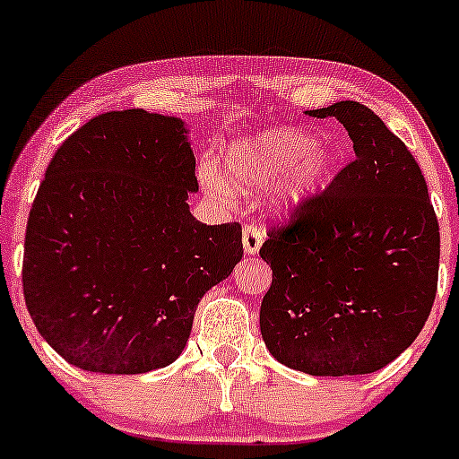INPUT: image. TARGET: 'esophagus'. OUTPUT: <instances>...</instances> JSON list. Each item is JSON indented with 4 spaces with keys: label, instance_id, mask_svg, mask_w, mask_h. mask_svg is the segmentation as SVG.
<instances>
[{
    "label": "esophagus",
    "instance_id": "obj_1",
    "mask_svg": "<svg viewBox=\"0 0 459 459\" xmlns=\"http://www.w3.org/2000/svg\"><path fill=\"white\" fill-rule=\"evenodd\" d=\"M263 244V229L256 224H247L244 229V250L246 255H256Z\"/></svg>",
    "mask_w": 459,
    "mask_h": 459
}]
</instances>
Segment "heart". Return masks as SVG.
Masks as SVG:
<instances>
[{
	"label": "heart",
	"mask_w": 459,
	"mask_h": 459,
	"mask_svg": "<svg viewBox=\"0 0 459 459\" xmlns=\"http://www.w3.org/2000/svg\"><path fill=\"white\" fill-rule=\"evenodd\" d=\"M334 161L332 146L319 142L317 135L293 127L265 129L252 138L237 140L224 152L229 181L244 192L265 186L282 174L273 187V203L287 212L307 203L328 181ZM200 178L215 196L229 198L233 194L229 181L213 166H204Z\"/></svg>",
	"instance_id": "heart-1"
}]
</instances>
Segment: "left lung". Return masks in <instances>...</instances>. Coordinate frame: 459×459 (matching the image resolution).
<instances>
[{"label":"left lung","instance_id":"8db88e82","mask_svg":"<svg viewBox=\"0 0 459 459\" xmlns=\"http://www.w3.org/2000/svg\"><path fill=\"white\" fill-rule=\"evenodd\" d=\"M307 114L339 120L354 160L267 233L261 334L284 367L365 376L408 350L429 317L438 220L419 163L380 116L356 101Z\"/></svg>","mask_w":459,"mask_h":459}]
</instances>
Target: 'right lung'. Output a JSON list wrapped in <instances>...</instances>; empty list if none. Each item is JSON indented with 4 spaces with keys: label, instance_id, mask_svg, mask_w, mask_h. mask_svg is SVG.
<instances>
[{
    "label": "right lung",
    "instance_id": "obj_1",
    "mask_svg": "<svg viewBox=\"0 0 459 459\" xmlns=\"http://www.w3.org/2000/svg\"><path fill=\"white\" fill-rule=\"evenodd\" d=\"M196 160L181 118L88 120L56 151L31 204L23 296L40 336L92 373L175 362L200 298L241 261L239 222L189 213Z\"/></svg>",
    "mask_w": 459,
    "mask_h": 459
}]
</instances>
